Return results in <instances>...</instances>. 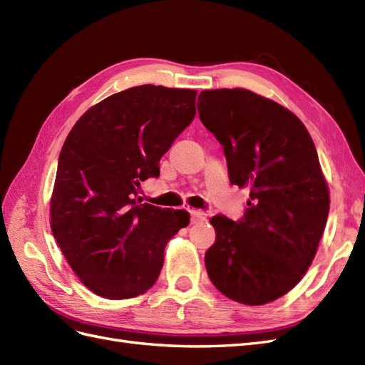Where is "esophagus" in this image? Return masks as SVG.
Segmentation results:
<instances>
[{"label":"esophagus","mask_w":365,"mask_h":365,"mask_svg":"<svg viewBox=\"0 0 365 365\" xmlns=\"http://www.w3.org/2000/svg\"><path fill=\"white\" fill-rule=\"evenodd\" d=\"M189 213H190V224H197L205 219V213L201 212V210H189Z\"/></svg>","instance_id":"esophagus-1"}]
</instances>
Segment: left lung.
<instances>
[{"mask_svg": "<svg viewBox=\"0 0 365 365\" xmlns=\"http://www.w3.org/2000/svg\"><path fill=\"white\" fill-rule=\"evenodd\" d=\"M202 125L222 145L230 182L250 192L239 220H210L216 242L205 268L239 303L277 300L311 267L329 215V190L304 125L288 109L248 90H207Z\"/></svg>", "mask_w": 365, "mask_h": 365, "instance_id": "left-lung-1", "label": "left lung"}]
</instances>
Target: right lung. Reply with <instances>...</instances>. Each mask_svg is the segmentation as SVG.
Masks as SVG:
<instances>
[{"label":"right lung","instance_id":"obj_1","mask_svg":"<svg viewBox=\"0 0 365 365\" xmlns=\"http://www.w3.org/2000/svg\"><path fill=\"white\" fill-rule=\"evenodd\" d=\"M196 91L140 85L106 97L65 140L51 196V231L77 277L121 300L157 282L164 248L189 225L185 210L143 204L138 187L196 114Z\"/></svg>","mask_w":365,"mask_h":365}]
</instances>
